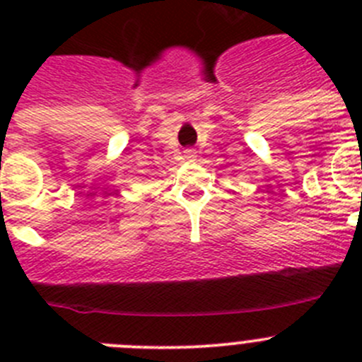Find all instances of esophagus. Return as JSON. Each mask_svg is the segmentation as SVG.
Segmentation results:
<instances>
[{
    "label": "esophagus",
    "instance_id": "obj_1",
    "mask_svg": "<svg viewBox=\"0 0 362 362\" xmlns=\"http://www.w3.org/2000/svg\"><path fill=\"white\" fill-rule=\"evenodd\" d=\"M185 153H187V158H194V152H192V150H187Z\"/></svg>",
    "mask_w": 362,
    "mask_h": 362
}]
</instances>
